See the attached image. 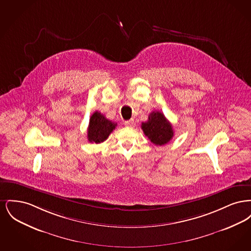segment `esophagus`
Masks as SVG:
<instances>
[{"label":"esophagus","mask_w":251,"mask_h":251,"mask_svg":"<svg viewBox=\"0 0 251 251\" xmlns=\"http://www.w3.org/2000/svg\"><path fill=\"white\" fill-rule=\"evenodd\" d=\"M124 124L126 127H129V128H132L135 126V122L133 121V120H127V121H125Z\"/></svg>","instance_id":"34e87169"}]
</instances>
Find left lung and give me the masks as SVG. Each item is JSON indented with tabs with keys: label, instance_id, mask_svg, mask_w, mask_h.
<instances>
[{
	"label": "left lung",
	"instance_id": "8db88e82",
	"mask_svg": "<svg viewBox=\"0 0 251 251\" xmlns=\"http://www.w3.org/2000/svg\"><path fill=\"white\" fill-rule=\"evenodd\" d=\"M141 128L145 135L156 146L168 143L174 135L171 123L166 119L163 113L158 111H153L150 114L149 120L142 123Z\"/></svg>",
	"mask_w": 251,
	"mask_h": 251
}]
</instances>
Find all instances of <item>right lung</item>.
<instances>
[{
  "label": "right lung",
  "mask_w": 251,
  "mask_h": 251,
  "mask_svg": "<svg viewBox=\"0 0 251 251\" xmlns=\"http://www.w3.org/2000/svg\"><path fill=\"white\" fill-rule=\"evenodd\" d=\"M117 124L107 120L100 112L96 111L89 120L87 138L91 143H101L105 141L109 134L115 130Z\"/></svg>",
  "instance_id": "1"
}]
</instances>
